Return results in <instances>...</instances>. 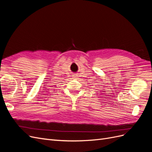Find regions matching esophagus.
<instances>
[{
    "label": "esophagus",
    "instance_id": "esophagus-1",
    "mask_svg": "<svg viewBox=\"0 0 152 152\" xmlns=\"http://www.w3.org/2000/svg\"><path fill=\"white\" fill-rule=\"evenodd\" d=\"M77 75H73V79H77Z\"/></svg>",
    "mask_w": 152,
    "mask_h": 152
}]
</instances>
